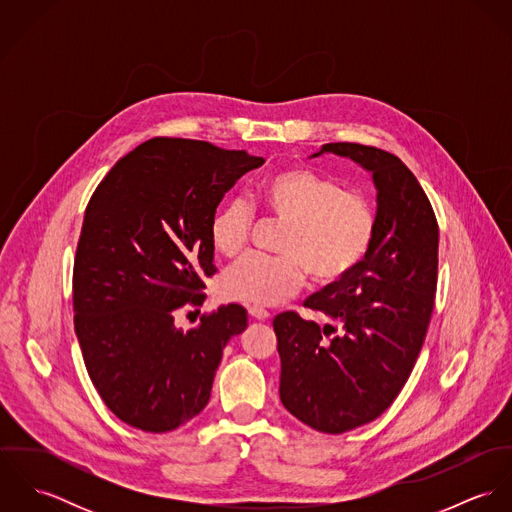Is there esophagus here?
<instances>
[{"mask_svg":"<svg viewBox=\"0 0 512 512\" xmlns=\"http://www.w3.org/2000/svg\"><path fill=\"white\" fill-rule=\"evenodd\" d=\"M248 313H250V317H254L258 321H266L270 317V311L264 309V307H258V305H250Z\"/></svg>","mask_w":512,"mask_h":512,"instance_id":"esophagus-1","label":"esophagus"}]
</instances>
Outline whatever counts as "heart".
Instances as JSON below:
<instances>
[{"instance_id":"1","label":"heart","mask_w":512,"mask_h":512,"mask_svg":"<svg viewBox=\"0 0 512 512\" xmlns=\"http://www.w3.org/2000/svg\"><path fill=\"white\" fill-rule=\"evenodd\" d=\"M254 201L284 224L280 256H246L220 278V295L230 301L276 305L299 292L307 274L329 286L349 278L372 250L378 215L361 191L307 167H286L266 177ZM254 211L242 199L222 205L209 224L215 250L238 256L250 240Z\"/></svg>"}]
</instances>
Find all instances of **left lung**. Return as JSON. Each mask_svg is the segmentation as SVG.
<instances>
[{"label": "left lung", "mask_w": 512, "mask_h": 512, "mask_svg": "<svg viewBox=\"0 0 512 512\" xmlns=\"http://www.w3.org/2000/svg\"><path fill=\"white\" fill-rule=\"evenodd\" d=\"M372 173L378 230L349 278L305 299L325 325L274 317L280 400L309 428L343 434L376 420L400 394L422 351L438 286V220L414 173L390 151L325 144Z\"/></svg>", "instance_id": "obj_1"}]
</instances>
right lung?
<instances>
[{"mask_svg":"<svg viewBox=\"0 0 512 512\" xmlns=\"http://www.w3.org/2000/svg\"><path fill=\"white\" fill-rule=\"evenodd\" d=\"M262 157L209 142L151 138L106 173L84 211L73 270L74 331L104 404L163 434L209 402L228 339L248 327L228 303L191 331L175 311L203 305L217 268L209 224L224 193Z\"/></svg>","mask_w":512,"mask_h":512,"instance_id":"1","label":"right lung"}]
</instances>
